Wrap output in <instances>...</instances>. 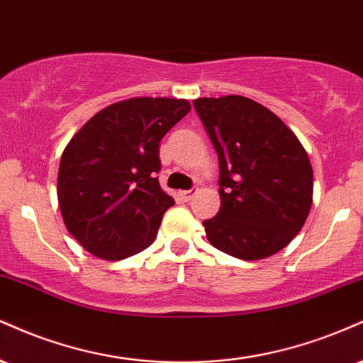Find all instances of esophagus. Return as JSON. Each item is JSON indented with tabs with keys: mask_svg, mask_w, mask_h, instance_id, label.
I'll use <instances>...</instances> for the list:
<instances>
[{
	"mask_svg": "<svg viewBox=\"0 0 363 363\" xmlns=\"http://www.w3.org/2000/svg\"><path fill=\"white\" fill-rule=\"evenodd\" d=\"M197 191H199L197 186H194V189H190V190H183V191H180V195H182V199L185 200V202H190V200L194 199L195 195H197Z\"/></svg>",
	"mask_w": 363,
	"mask_h": 363,
	"instance_id": "esophagus-1",
	"label": "esophagus"
}]
</instances>
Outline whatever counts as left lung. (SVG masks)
I'll list each match as a JSON object with an SVG mask.
<instances>
[{"instance_id":"left-lung-1","label":"left lung","mask_w":363,"mask_h":363,"mask_svg":"<svg viewBox=\"0 0 363 363\" xmlns=\"http://www.w3.org/2000/svg\"><path fill=\"white\" fill-rule=\"evenodd\" d=\"M194 106L220 169L219 214L203 220L208 242L241 259L272 257L308 219V152L274 112L250 98H199Z\"/></svg>"}]
</instances>
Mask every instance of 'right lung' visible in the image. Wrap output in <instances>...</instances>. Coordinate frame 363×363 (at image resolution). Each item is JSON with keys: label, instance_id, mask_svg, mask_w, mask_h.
Segmentation results:
<instances>
[{"label": "right lung", "instance_id": "obj_1", "mask_svg": "<svg viewBox=\"0 0 363 363\" xmlns=\"http://www.w3.org/2000/svg\"><path fill=\"white\" fill-rule=\"evenodd\" d=\"M190 112L186 100L132 98L98 112L61 156L59 208L84 250L123 259L156 240L174 200L161 190L160 143Z\"/></svg>", "mask_w": 363, "mask_h": 363}]
</instances>
